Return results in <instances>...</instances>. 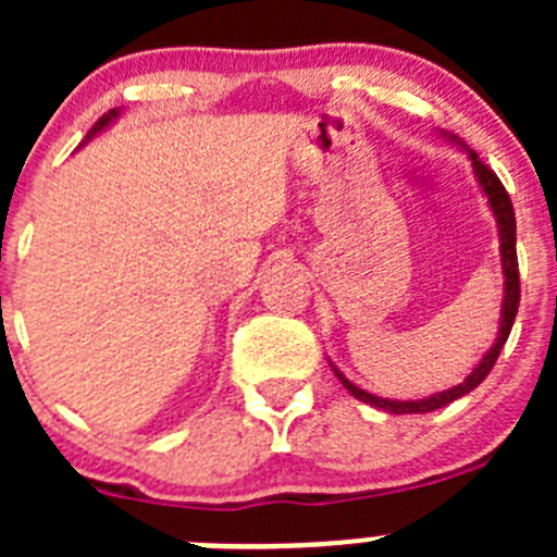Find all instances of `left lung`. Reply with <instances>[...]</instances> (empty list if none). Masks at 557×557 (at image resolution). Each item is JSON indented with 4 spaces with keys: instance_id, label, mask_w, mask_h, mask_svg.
I'll return each instance as SVG.
<instances>
[{
    "instance_id": "8db88e82",
    "label": "left lung",
    "mask_w": 557,
    "mask_h": 557,
    "mask_svg": "<svg viewBox=\"0 0 557 557\" xmlns=\"http://www.w3.org/2000/svg\"><path fill=\"white\" fill-rule=\"evenodd\" d=\"M450 139H453V143L460 145L458 137H450ZM460 148H463V145H460ZM469 159H471V166H474L476 183L482 185V190H485L487 201H491L493 215H496V223H498V239H502L504 310H502V329H498V339H496V345H493L491 350L485 352V358H482V361H480V367H476L474 372H471L469 377L463 380V383L450 387V391H442V393H434V396H429V398H420V401H391V398H377V396H372V393L361 391V387H358V385H352L350 380H345L334 369L336 377L342 380V385H345L347 391H350L352 396L358 398V401L372 404V407L385 409V412H393V414L434 412V409L447 407V404L455 401V398H460V396H466V393L474 391V387L480 385L482 380L487 377V374H491V369L496 367L498 352H502L504 342L509 339V331H512L515 314H518V307H520V269H518V245H515V210H512V199H509L507 188H504L502 180L496 177V172H493L491 166H487L485 161H482L480 156L474 153V150H469Z\"/></svg>"
}]
</instances>
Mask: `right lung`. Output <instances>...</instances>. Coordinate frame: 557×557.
<instances>
[{"mask_svg":"<svg viewBox=\"0 0 557 557\" xmlns=\"http://www.w3.org/2000/svg\"><path fill=\"white\" fill-rule=\"evenodd\" d=\"M115 117H117V107H115V110H107V112H104V115H102V117H99V121H97V123H94V126H91V132H88V134H86V139H91V137H94V134H97V132H102V128L107 126V123H110V121H115Z\"/></svg>","mask_w":557,"mask_h":557,"instance_id":"right-lung-1","label":"right lung"}]
</instances>
